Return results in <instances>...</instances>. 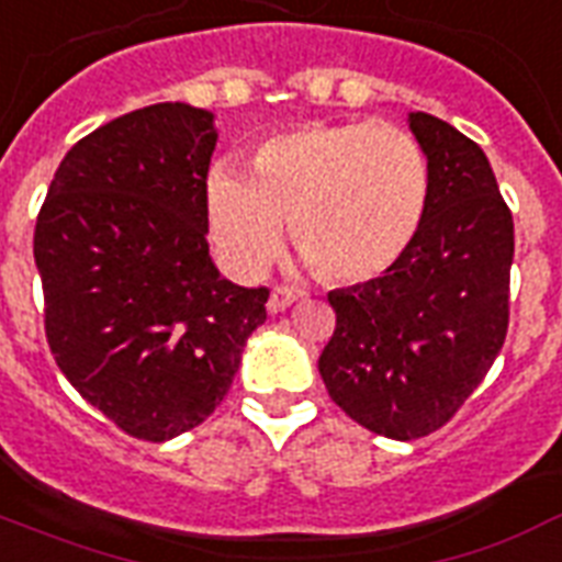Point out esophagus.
Wrapping results in <instances>:
<instances>
[{
  "label": "esophagus",
  "mask_w": 562,
  "mask_h": 562,
  "mask_svg": "<svg viewBox=\"0 0 562 562\" xmlns=\"http://www.w3.org/2000/svg\"><path fill=\"white\" fill-rule=\"evenodd\" d=\"M296 296H300V291L296 289H289V285H277V289L271 291V296H268V312L271 314L285 312V308L294 303Z\"/></svg>",
  "instance_id": "esophagus-1"
}]
</instances>
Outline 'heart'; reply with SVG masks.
I'll return each instance as SVG.
<instances>
[{
    "mask_svg": "<svg viewBox=\"0 0 562 562\" xmlns=\"http://www.w3.org/2000/svg\"><path fill=\"white\" fill-rule=\"evenodd\" d=\"M254 171L222 161L207 176L210 236L239 277L266 271L291 218L294 248L323 280H378L413 248L430 207L427 153L392 123L280 132L257 149Z\"/></svg>",
    "mask_w": 562,
    "mask_h": 562,
    "instance_id": "b5f03b06",
    "label": "heart"
}]
</instances>
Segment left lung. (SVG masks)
Here are the masks:
<instances>
[{"instance_id": "1", "label": "left lung", "mask_w": 562, "mask_h": 562, "mask_svg": "<svg viewBox=\"0 0 562 562\" xmlns=\"http://www.w3.org/2000/svg\"><path fill=\"white\" fill-rule=\"evenodd\" d=\"M430 207L413 248L378 280L331 291L335 335L317 367L337 407L386 439L445 427L508 335L514 218L485 153L439 117L415 112Z\"/></svg>"}]
</instances>
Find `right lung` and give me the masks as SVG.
Instances as JSON below:
<instances>
[{"instance_id": "add662e5", "label": "right lung", "mask_w": 562, "mask_h": 562, "mask_svg": "<svg viewBox=\"0 0 562 562\" xmlns=\"http://www.w3.org/2000/svg\"><path fill=\"white\" fill-rule=\"evenodd\" d=\"M213 115L155 103L59 161L34 231L59 372L126 436L167 441L222 404L268 289L222 280L207 245Z\"/></svg>"}]
</instances>
